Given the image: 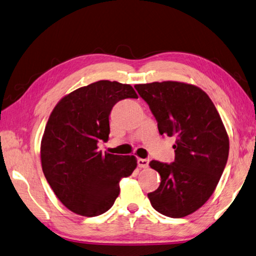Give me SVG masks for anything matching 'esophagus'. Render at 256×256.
<instances>
[{"label": "esophagus", "mask_w": 256, "mask_h": 256, "mask_svg": "<svg viewBox=\"0 0 256 256\" xmlns=\"http://www.w3.org/2000/svg\"><path fill=\"white\" fill-rule=\"evenodd\" d=\"M138 166L140 167V168H148V166H149V159L139 158L138 159Z\"/></svg>", "instance_id": "1"}]
</instances>
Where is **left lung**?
Segmentation results:
<instances>
[{
  "mask_svg": "<svg viewBox=\"0 0 256 256\" xmlns=\"http://www.w3.org/2000/svg\"><path fill=\"white\" fill-rule=\"evenodd\" d=\"M134 88L155 116L159 134L176 137L175 162H149L162 180L148 198L160 214L185 218L218 186L228 158V134L213 101L197 86L162 81Z\"/></svg>",
  "mask_w": 256,
  "mask_h": 256,
  "instance_id": "obj_1",
  "label": "left lung"
}]
</instances>
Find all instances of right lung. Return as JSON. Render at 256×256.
Here are the masks:
<instances>
[{
  "label": "right lung",
  "instance_id": "right-lung-1",
  "mask_svg": "<svg viewBox=\"0 0 256 256\" xmlns=\"http://www.w3.org/2000/svg\"><path fill=\"white\" fill-rule=\"evenodd\" d=\"M138 98L130 84L100 80L64 96L53 108L41 140V165L58 198L74 213L94 218L112 208L119 182L137 167L134 156L98 150L109 138L118 101Z\"/></svg>",
  "mask_w": 256,
  "mask_h": 256
}]
</instances>
